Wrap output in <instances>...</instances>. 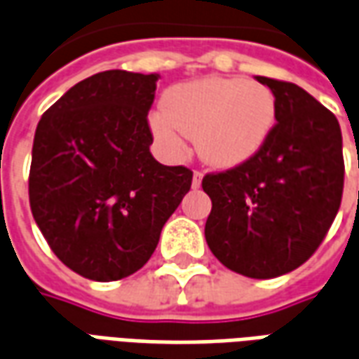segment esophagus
Here are the masks:
<instances>
[{
    "label": "esophagus",
    "mask_w": 359,
    "mask_h": 359,
    "mask_svg": "<svg viewBox=\"0 0 359 359\" xmlns=\"http://www.w3.org/2000/svg\"><path fill=\"white\" fill-rule=\"evenodd\" d=\"M202 177H203V172H202V171H194V179H192V187H194V188H200V187H202Z\"/></svg>",
    "instance_id": "esophagus-1"
}]
</instances>
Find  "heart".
<instances>
[{"label":"heart","instance_id":"obj_1","mask_svg":"<svg viewBox=\"0 0 359 359\" xmlns=\"http://www.w3.org/2000/svg\"><path fill=\"white\" fill-rule=\"evenodd\" d=\"M165 113L151 115V128L165 148L184 149L196 138L200 156L217 167H234L257 154L277 121L271 90L244 79H203L172 86Z\"/></svg>","mask_w":359,"mask_h":359}]
</instances>
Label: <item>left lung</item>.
I'll return each mask as SVG.
<instances>
[{
  "label": "left lung",
  "instance_id": "obj_1",
  "mask_svg": "<svg viewBox=\"0 0 359 359\" xmlns=\"http://www.w3.org/2000/svg\"><path fill=\"white\" fill-rule=\"evenodd\" d=\"M277 103L262 149L208 172L205 241L221 264L250 278L280 277L316 254L337 217L344 188L337 117L292 82L257 76Z\"/></svg>",
  "mask_w": 359,
  "mask_h": 359
}]
</instances>
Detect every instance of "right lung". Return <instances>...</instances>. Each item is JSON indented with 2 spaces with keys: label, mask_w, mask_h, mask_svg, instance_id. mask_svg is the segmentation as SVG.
I'll return each mask as SVG.
<instances>
[{
  "label": "right lung",
  "mask_w": 359,
  "mask_h": 359,
  "mask_svg": "<svg viewBox=\"0 0 359 359\" xmlns=\"http://www.w3.org/2000/svg\"><path fill=\"white\" fill-rule=\"evenodd\" d=\"M156 82L126 71L88 76L36 128L30 210L53 254L84 278L109 283L144 267L192 184L188 167L149 154Z\"/></svg>",
  "instance_id": "1"
}]
</instances>
